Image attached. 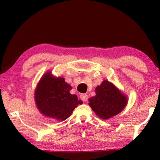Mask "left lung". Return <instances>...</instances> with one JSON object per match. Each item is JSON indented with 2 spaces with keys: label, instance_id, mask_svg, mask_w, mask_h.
<instances>
[{
  "label": "left lung",
  "instance_id": "left-lung-1",
  "mask_svg": "<svg viewBox=\"0 0 160 160\" xmlns=\"http://www.w3.org/2000/svg\"><path fill=\"white\" fill-rule=\"evenodd\" d=\"M71 87L63 78H53L49 72L43 76L35 92V100L39 111L49 117L66 120L82 102L70 93Z\"/></svg>",
  "mask_w": 160,
  "mask_h": 160
}]
</instances>
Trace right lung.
<instances>
[{"label":"right lung","mask_w":160,"mask_h":160,"mask_svg":"<svg viewBox=\"0 0 160 160\" xmlns=\"http://www.w3.org/2000/svg\"><path fill=\"white\" fill-rule=\"evenodd\" d=\"M95 91L96 95L89 99V104L100 118L107 119L117 115L127 104L126 97L109 81H103Z\"/></svg>","instance_id":"add662e5"}]
</instances>
